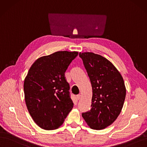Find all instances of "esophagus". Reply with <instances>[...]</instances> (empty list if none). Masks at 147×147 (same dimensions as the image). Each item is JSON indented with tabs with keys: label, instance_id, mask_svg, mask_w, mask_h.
Here are the masks:
<instances>
[{
	"label": "esophagus",
	"instance_id": "esophagus-1",
	"mask_svg": "<svg viewBox=\"0 0 147 147\" xmlns=\"http://www.w3.org/2000/svg\"><path fill=\"white\" fill-rule=\"evenodd\" d=\"M80 94H78L77 96H76V97H77V99H78V100H79L80 99Z\"/></svg>",
	"mask_w": 147,
	"mask_h": 147
}]
</instances>
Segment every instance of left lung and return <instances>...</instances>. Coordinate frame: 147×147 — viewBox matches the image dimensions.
I'll return each mask as SVG.
<instances>
[{"mask_svg":"<svg viewBox=\"0 0 147 147\" xmlns=\"http://www.w3.org/2000/svg\"><path fill=\"white\" fill-rule=\"evenodd\" d=\"M93 90L91 108L82 113L88 125L102 129L115 121L120 114L126 96L121 74L106 58L93 53H79Z\"/></svg>","mask_w":147,"mask_h":147,"instance_id":"1","label":"left lung"}]
</instances>
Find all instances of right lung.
I'll list each match as a JSON object with an SVG mask.
<instances>
[{"instance_id": "1", "label": "right lung", "mask_w": 147, "mask_h": 147, "mask_svg": "<svg viewBox=\"0 0 147 147\" xmlns=\"http://www.w3.org/2000/svg\"><path fill=\"white\" fill-rule=\"evenodd\" d=\"M78 52L57 51L43 56L32 65L24 90L28 110L38 126L52 130L61 126L73 107L69 85L65 77Z\"/></svg>"}]
</instances>
